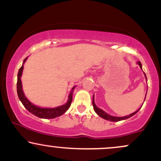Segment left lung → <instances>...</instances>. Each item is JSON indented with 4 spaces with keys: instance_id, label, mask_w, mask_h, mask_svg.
Instances as JSON below:
<instances>
[{
    "instance_id": "left-lung-1",
    "label": "left lung",
    "mask_w": 161,
    "mask_h": 161,
    "mask_svg": "<svg viewBox=\"0 0 161 161\" xmlns=\"http://www.w3.org/2000/svg\"><path fill=\"white\" fill-rule=\"evenodd\" d=\"M137 64L139 65L140 67H141V69H142V64L141 62L140 61H138ZM145 75L146 77V75L145 73ZM146 79H147V78H146ZM92 104H93V107H94V110H95V111L96 112V114H97L99 116H101V118H103V119H107V120H109V121H111V122H118V121H120V120H123V119H128V118L131 117V116H132L133 115H135V114L137 113L138 110H140V108L138 109V110H137V111L132 113V114H131L129 116H121V117H119V116H110L108 114H107L106 112H104V110H102L101 109H100L97 108V106H96L95 104V101H94V96H93V99H92Z\"/></svg>"
}]
</instances>
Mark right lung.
I'll return each instance as SVG.
<instances>
[{
    "instance_id": "right-lung-1",
    "label": "right lung",
    "mask_w": 161,
    "mask_h": 161,
    "mask_svg": "<svg viewBox=\"0 0 161 161\" xmlns=\"http://www.w3.org/2000/svg\"><path fill=\"white\" fill-rule=\"evenodd\" d=\"M26 59L27 57L23 60V64L25 62ZM23 64L19 69L17 75V86H16V88H17V95L20 101L22 102V104H23V106L25 107L29 112L32 113V114H34L35 116H38V117L39 118H43V119H53V118H56L57 116H61L62 114H64V113L69 109L70 104H71L72 103V101H73V93L75 86L72 88L71 92H70V94L69 95V97H68L67 102H66L65 104L53 108H39V107L36 106V105L33 104L32 103H31L30 101L26 98L25 95H24L21 82V75L22 73H23Z\"/></svg>"
}]
</instances>
